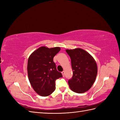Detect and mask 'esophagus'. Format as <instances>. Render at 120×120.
Instances as JSON below:
<instances>
[{"mask_svg": "<svg viewBox=\"0 0 120 120\" xmlns=\"http://www.w3.org/2000/svg\"><path fill=\"white\" fill-rule=\"evenodd\" d=\"M62 74L63 77H64V76H65V72H64V71H63V72H62Z\"/></svg>", "mask_w": 120, "mask_h": 120, "instance_id": "obj_1", "label": "esophagus"}]
</instances>
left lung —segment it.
I'll return each instance as SVG.
<instances>
[{"label":"left lung","instance_id":"left-lung-1","mask_svg":"<svg viewBox=\"0 0 120 120\" xmlns=\"http://www.w3.org/2000/svg\"><path fill=\"white\" fill-rule=\"evenodd\" d=\"M71 59L73 76L68 80V85L73 91L82 93L92 86L95 80L98 67L93 58L81 48L67 49Z\"/></svg>","mask_w":120,"mask_h":120}]
</instances>
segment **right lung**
<instances>
[{
  "label": "right lung",
  "instance_id": "add662e5",
  "mask_svg": "<svg viewBox=\"0 0 120 120\" xmlns=\"http://www.w3.org/2000/svg\"><path fill=\"white\" fill-rule=\"evenodd\" d=\"M60 48L42 46L29 57L27 71L29 80L34 90L42 96L50 95L56 89V80L62 77L57 70L53 59Z\"/></svg>",
  "mask_w": 120,
  "mask_h": 120
}]
</instances>
